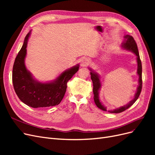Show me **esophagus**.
Wrapping results in <instances>:
<instances>
[{
	"instance_id": "34e87169",
	"label": "esophagus",
	"mask_w": 155,
	"mask_h": 155,
	"mask_svg": "<svg viewBox=\"0 0 155 155\" xmlns=\"http://www.w3.org/2000/svg\"><path fill=\"white\" fill-rule=\"evenodd\" d=\"M89 64V60L87 58H84L81 61V67H86L87 64Z\"/></svg>"
}]
</instances>
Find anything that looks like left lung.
<instances>
[{"mask_svg": "<svg viewBox=\"0 0 155 155\" xmlns=\"http://www.w3.org/2000/svg\"><path fill=\"white\" fill-rule=\"evenodd\" d=\"M125 40L121 43V47L124 49H125L128 51H132L133 53H134L136 55H137V61L138 64V68H137V74L139 76V79H138V86L137 87V92L135 93V95L133 99L130 101L127 104H126L125 105L121 106L119 108H117V109H115L114 110H107L106 107H105L104 105L102 104V103L100 101V96H99V94H100V91L101 87V82L100 80V77L99 76V74L95 72L94 71L92 68H89V70H91V79L93 83V93H94V100L95 104L96 106L99 108V109H101L102 110L104 111H108L110 112V113H120V112H123L126 109H127L128 108H129L130 106H132L134 102L137 100L138 98L140 92H141L142 91V63H141V60L140 59V55H139V52H138V46L137 43L134 39L133 37L129 35H125L124 36Z\"/></svg>", "mask_w": 155, "mask_h": 155, "instance_id": "8db88e82", "label": "left lung"}]
</instances>
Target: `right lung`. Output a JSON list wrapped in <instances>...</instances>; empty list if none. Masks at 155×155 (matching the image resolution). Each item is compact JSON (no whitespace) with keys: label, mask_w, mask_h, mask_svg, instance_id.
Returning a JSON list of instances; mask_svg holds the SVG:
<instances>
[{"label":"right lung","mask_w":155,"mask_h":155,"mask_svg":"<svg viewBox=\"0 0 155 155\" xmlns=\"http://www.w3.org/2000/svg\"><path fill=\"white\" fill-rule=\"evenodd\" d=\"M31 31L28 34L13 67L12 81L17 96L24 104L33 108L58 105L67 90V83L79 70L78 64L64 70L54 81L42 83L36 80L25 66L26 47Z\"/></svg>","instance_id":"1"}]
</instances>
